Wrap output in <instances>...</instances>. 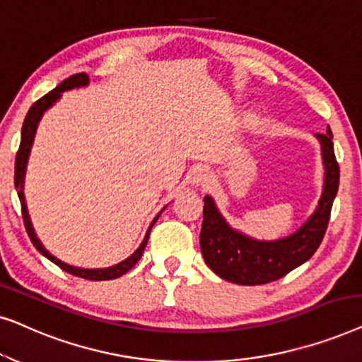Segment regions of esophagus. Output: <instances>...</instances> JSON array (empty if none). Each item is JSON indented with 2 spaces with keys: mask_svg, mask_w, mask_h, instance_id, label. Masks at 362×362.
Segmentation results:
<instances>
[{
  "mask_svg": "<svg viewBox=\"0 0 362 362\" xmlns=\"http://www.w3.org/2000/svg\"><path fill=\"white\" fill-rule=\"evenodd\" d=\"M191 182H192V186H196V187H207V186H209V182H211L209 171L204 170V168H199V170H196L194 175H192Z\"/></svg>",
  "mask_w": 362,
  "mask_h": 362,
  "instance_id": "esophagus-1",
  "label": "esophagus"
}]
</instances>
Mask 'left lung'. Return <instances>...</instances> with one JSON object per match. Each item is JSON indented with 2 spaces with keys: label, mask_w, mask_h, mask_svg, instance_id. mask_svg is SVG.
<instances>
[{
  "label": "left lung",
  "mask_w": 362,
  "mask_h": 362,
  "mask_svg": "<svg viewBox=\"0 0 362 362\" xmlns=\"http://www.w3.org/2000/svg\"><path fill=\"white\" fill-rule=\"evenodd\" d=\"M325 163V186L310 219L293 234L279 240H255L227 224L211 196L204 197L201 252L209 269L237 285H264L290 274L318 250L329 222L331 207L339 187V165L334 156L333 133L316 135Z\"/></svg>",
  "instance_id": "8db88e82"
}]
</instances>
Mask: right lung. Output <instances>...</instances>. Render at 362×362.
I'll return each instance as SVG.
<instances>
[{"label": "right lung", "instance_id": "obj_1", "mask_svg": "<svg viewBox=\"0 0 362 362\" xmlns=\"http://www.w3.org/2000/svg\"><path fill=\"white\" fill-rule=\"evenodd\" d=\"M88 83V76L86 72L82 74H76V76H71L66 81L59 83L56 88H52L51 92L46 93V95L39 98L31 105L29 108L26 118H24V123H23V130H21V143H19V150L16 153V163H14V186H16L18 189V196H19V201H21V212H23V221H24V227H26V232L29 235V239H31L33 245L36 247V249L41 252L44 257H47L49 260L54 262L57 267H61L64 272H67V274L71 275H76V276H81V279H87V280H93V281H98V280H113V279H118V276H122L123 274H127L128 270L133 269V267L136 265V262L141 259L143 255V250H145L146 247V242H148V237H150V230L155 222L158 221V214L155 217V221L151 222L150 229H148L145 239H143L141 245L138 247L136 252L133 255L128 257L127 260L120 262V264L113 265V267H108V269H78V267H72L69 264H64L56 257L49 254V252L44 249V245L41 244V240L37 239V235L34 234V229L31 226V219H29V214H28V207H26V201H24V192H23V185H24V173H26V165H28V158H29V151H31V146H33V141H34V133H36V128H37V123L41 120L42 113L47 110L49 107H52V103L59 100L61 98V93L64 90H71V88H76V87H83Z\"/></svg>", "mask_w": 362, "mask_h": 362}]
</instances>
